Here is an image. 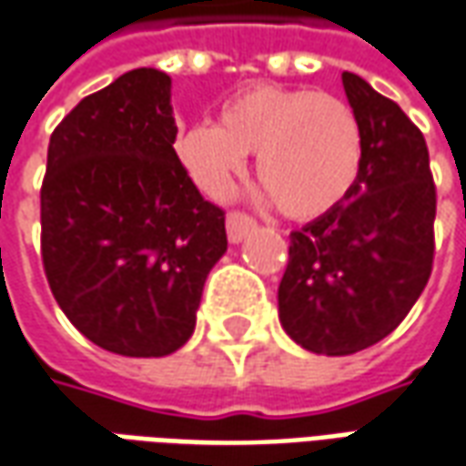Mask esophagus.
<instances>
[{
  "mask_svg": "<svg viewBox=\"0 0 466 466\" xmlns=\"http://www.w3.org/2000/svg\"><path fill=\"white\" fill-rule=\"evenodd\" d=\"M255 224L257 222L249 214H244V211H229L227 214V237H229V242H242L247 232L255 229Z\"/></svg>",
  "mask_w": 466,
  "mask_h": 466,
  "instance_id": "obj_1",
  "label": "esophagus"
}]
</instances>
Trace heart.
I'll list each match as a JSON object with an SVG mask.
<instances>
[{"mask_svg":"<svg viewBox=\"0 0 466 466\" xmlns=\"http://www.w3.org/2000/svg\"><path fill=\"white\" fill-rule=\"evenodd\" d=\"M177 154L201 191L222 197L257 154V178L282 217L312 222L335 211L363 168L356 110L312 87L252 86L229 97L217 123L178 136Z\"/></svg>","mask_w":466,"mask_h":466,"instance_id":"heart-1","label":"heart"}]
</instances>
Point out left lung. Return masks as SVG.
<instances>
[{"mask_svg": "<svg viewBox=\"0 0 466 466\" xmlns=\"http://www.w3.org/2000/svg\"><path fill=\"white\" fill-rule=\"evenodd\" d=\"M363 128V168L340 207L289 234L279 323L312 353L350 356L399 328L434 265L437 187L424 133L393 100L343 73Z\"/></svg>", "mask_w": 466, "mask_h": 466, "instance_id": "1", "label": "left lung"}]
</instances>
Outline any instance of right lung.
Wrapping results in <instances>:
<instances>
[{"label":"right lung","mask_w":466,"mask_h":466,"mask_svg":"<svg viewBox=\"0 0 466 466\" xmlns=\"http://www.w3.org/2000/svg\"><path fill=\"white\" fill-rule=\"evenodd\" d=\"M171 77L120 75L52 131L40 191L42 265L67 320L110 353L168 356L187 343L224 211L174 151Z\"/></svg>","instance_id":"1"}]
</instances>
